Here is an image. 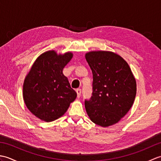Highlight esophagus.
<instances>
[{
    "instance_id": "esophagus-1",
    "label": "esophagus",
    "mask_w": 161,
    "mask_h": 161,
    "mask_svg": "<svg viewBox=\"0 0 161 161\" xmlns=\"http://www.w3.org/2000/svg\"><path fill=\"white\" fill-rule=\"evenodd\" d=\"M76 93H77V97H80L81 96V90L80 89V88H77V89L76 90Z\"/></svg>"
}]
</instances>
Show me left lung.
<instances>
[{
    "instance_id": "obj_1",
    "label": "left lung",
    "mask_w": 161,
    "mask_h": 161,
    "mask_svg": "<svg viewBox=\"0 0 161 161\" xmlns=\"http://www.w3.org/2000/svg\"><path fill=\"white\" fill-rule=\"evenodd\" d=\"M93 73V93L85 100L88 115L104 127L120 120L131 108L136 81L126 61L109 51H92L85 55Z\"/></svg>"
}]
</instances>
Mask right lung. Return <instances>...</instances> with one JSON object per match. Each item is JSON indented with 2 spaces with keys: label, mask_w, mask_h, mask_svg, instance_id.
Returning <instances> with one entry per match:
<instances>
[{
  "label": "right lung",
  "mask_w": 161,
  "mask_h": 161,
  "mask_svg": "<svg viewBox=\"0 0 161 161\" xmlns=\"http://www.w3.org/2000/svg\"><path fill=\"white\" fill-rule=\"evenodd\" d=\"M73 53L50 50L37 58L23 83L25 104L36 117L52 122L62 116L77 97L63 69Z\"/></svg>",
  "instance_id": "right-lung-1"
}]
</instances>
